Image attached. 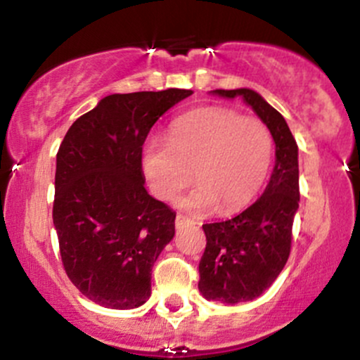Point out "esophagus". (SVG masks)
<instances>
[{
    "label": "esophagus",
    "mask_w": 360,
    "mask_h": 360,
    "mask_svg": "<svg viewBox=\"0 0 360 360\" xmlns=\"http://www.w3.org/2000/svg\"><path fill=\"white\" fill-rule=\"evenodd\" d=\"M191 220H189L188 217H184V214L177 213L176 214V229H184V226H188Z\"/></svg>",
    "instance_id": "1"
}]
</instances>
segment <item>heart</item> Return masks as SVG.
<instances>
[{"label":"heart","mask_w":360,"mask_h":360,"mask_svg":"<svg viewBox=\"0 0 360 360\" xmlns=\"http://www.w3.org/2000/svg\"><path fill=\"white\" fill-rule=\"evenodd\" d=\"M272 157L274 137L262 120L226 106H203L177 117L169 140L148 139L140 164L160 200H174L194 176L200 186L184 200L186 208L229 214L259 193Z\"/></svg>","instance_id":"heart-1"}]
</instances>
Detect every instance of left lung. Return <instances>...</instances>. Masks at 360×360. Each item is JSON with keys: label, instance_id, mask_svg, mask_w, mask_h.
Returning a JSON list of instances; mask_svg holds the SVG:
<instances>
[{"label": "left lung", "instance_id": "8db88e82", "mask_svg": "<svg viewBox=\"0 0 360 360\" xmlns=\"http://www.w3.org/2000/svg\"><path fill=\"white\" fill-rule=\"evenodd\" d=\"M213 93L240 96L269 127L276 143V166L262 196L230 220L203 225L206 247L198 288L206 300L235 304L262 295L288 262L300 203L298 146L283 115L255 91Z\"/></svg>", "mask_w": 360, "mask_h": 360}]
</instances>
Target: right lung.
Segmentation results:
<instances>
[{
  "label": "right lung",
  "mask_w": 360,
  "mask_h": 360,
  "mask_svg": "<svg viewBox=\"0 0 360 360\" xmlns=\"http://www.w3.org/2000/svg\"><path fill=\"white\" fill-rule=\"evenodd\" d=\"M191 89L110 94L65 134L52 218L62 266L86 298L130 309L150 296L152 267L174 237L176 213L143 188L148 131Z\"/></svg>",
  "instance_id": "obj_1"
}]
</instances>
